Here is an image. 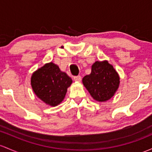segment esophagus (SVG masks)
I'll list each match as a JSON object with an SVG mask.
<instances>
[{"label":"esophagus","mask_w":152,"mask_h":152,"mask_svg":"<svg viewBox=\"0 0 152 152\" xmlns=\"http://www.w3.org/2000/svg\"><path fill=\"white\" fill-rule=\"evenodd\" d=\"M73 80H74L75 81H81V76H74V77H73Z\"/></svg>","instance_id":"obj_1"}]
</instances>
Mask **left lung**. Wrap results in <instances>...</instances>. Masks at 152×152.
Masks as SVG:
<instances>
[{
	"mask_svg": "<svg viewBox=\"0 0 152 152\" xmlns=\"http://www.w3.org/2000/svg\"><path fill=\"white\" fill-rule=\"evenodd\" d=\"M83 84L93 99L105 102L114 96L120 84L118 73L108 61H96L91 72L82 79Z\"/></svg>",
	"mask_w": 152,
	"mask_h": 152,
	"instance_id": "8db88e82",
	"label": "left lung"
}]
</instances>
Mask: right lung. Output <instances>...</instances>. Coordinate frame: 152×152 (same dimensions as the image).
<instances>
[{
  "mask_svg": "<svg viewBox=\"0 0 152 152\" xmlns=\"http://www.w3.org/2000/svg\"><path fill=\"white\" fill-rule=\"evenodd\" d=\"M71 84L72 79L52 62L37 70L31 78V87L37 97L53 107L63 100Z\"/></svg>",
  "mask_w": 152,
  "mask_h": 152,
  "instance_id": "obj_1",
  "label": "right lung"
}]
</instances>
